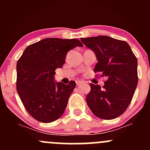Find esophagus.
<instances>
[{
    "mask_svg": "<svg viewBox=\"0 0 150 150\" xmlns=\"http://www.w3.org/2000/svg\"><path fill=\"white\" fill-rule=\"evenodd\" d=\"M83 83V82H82V81H77V82H76L77 86H80V85H81Z\"/></svg>",
    "mask_w": 150,
    "mask_h": 150,
    "instance_id": "1",
    "label": "esophagus"
}]
</instances>
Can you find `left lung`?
Wrapping results in <instances>:
<instances>
[{"label": "left lung", "mask_w": 150, "mask_h": 150, "mask_svg": "<svg viewBox=\"0 0 150 150\" xmlns=\"http://www.w3.org/2000/svg\"><path fill=\"white\" fill-rule=\"evenodd\" d=\"M94 51L98 62L94 72L106 78L104 86L90 83L86 102L92 112L103 120L121 115L131 103L138 84L137 59L124 40L108 36L81 38Z\"/></svg>", "instance_id": "8db88e82"}]
</instances>
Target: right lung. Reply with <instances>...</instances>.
Segmentation results:
<instances>
[{
  "label": "right lung",
  "mask_w": 150,
  "mask_h": 150,
  "mask_svg": "<svg viewBox=\"0 0 150 150\" xmlns=\"http://www.w3.org/2000/svg\"><path fill=\"white\" fill-rule=\"evenodd\" d=\"M83 45L78 39L46 38L25 48L16 64V91L28 112L38 121L51 122L65 110L75 89L54 81L55 69L62 67L67 53Z\"/></svg>",
  "instance_id": "right-lung-1"
}]
</instances>
